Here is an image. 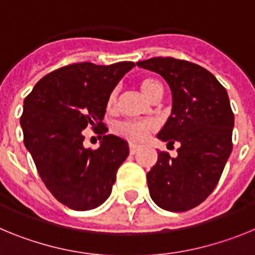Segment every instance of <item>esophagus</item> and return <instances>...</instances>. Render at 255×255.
<instances>
[{"mask_svg":"<svg viewBox=\"0 0 255 255\" xmlns=\"http://www.w3.org/2000/svg\"><path fill=\"white\" fill-rule=\"evenodd\" d=\"M129 148H130V154H135V153L138 152L139 145H136V144H130Z\"/></svg>","mask_w":255,"mask_h":255,"instance_id":"obj_1","label":"esophagus"}]
</instances>
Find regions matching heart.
<instances>
[{"label": "heart", "instance_id": "1", "mask_svg": "<svg viewBox=\"0 0 255 255\" xmlns=\"http://www.w3.org/2000/svg\"><path fill=\"white\" fill-rule=\"evenodd\" d=\"M140 89L147 98H149L150 101H154L157 98H161L162 94H163V87H162L161 83L154 78H144L141 79L140 83ZM117 97V91H114L110 96V100H108V105L112 106L116 101ZM152 123H148V121H143V123H136V121H124V123L119 124L116 126L117 132L120 135H123L124 138L129 139L131 141H141L147 138L148 134H149L150 129H152Z\"/></svg>", "mask_w": 255, "mask_h": 255}]
</instances>
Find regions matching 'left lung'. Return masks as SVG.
Wrapping results in <instances>:
<instances>
[{
    "instance_id": "left-lung-1",
    "label": "left lung",
    "mask_w": 255,
    "mask_h": 255,
    "mask_svg": "<svg viewBox=\"0 0 255 255\" xmlns=\"http://www.w3.org/2000/svg\"><path fill=\"white\" fill-rule=\"evenodd\" d=\"M136 65L170 87L172 110L157 138L179 143L176 157L159 152L147 173L150 198L166 211H189L213 191L233 150L229 96L213 74L189 61L154 57Z\"/></svg>"
}]
</instances>
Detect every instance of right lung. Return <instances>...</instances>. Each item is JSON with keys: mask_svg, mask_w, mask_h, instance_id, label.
Returning a JSON list of instances; mask_svg holds the SVG:
<instances>
[{"mask_svg": "<svg viewBox=\"0 0 255 255\" xmlns=\"http://www.w3.org/2000/svg\"><path fill=\"white\" fill-rule=\"evenodd\" d=\"M131 61L61 67L42 78L24 100L20 125L24 144L52 195L75 211H89L107 200L117 168L129 145L103 135L98 149L85 148L84 129L103 125L108 100Z\"/></svg>", "mask_w": 255, "mask_h": 255, "instance_id": "obj_1", "label": "right lung"}]
</instances>
